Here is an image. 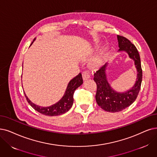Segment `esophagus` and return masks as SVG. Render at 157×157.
<instances>
[{
	"instance_id": "obj_1",
	"label": "esophagus",
	"mask_w": 157,
	"mask_h": 157,
	"mask_svg": "<svg viewBox=\"0 0 157 157\" xmlns=\"http://www.w3.org/2000/svg\"><path fill=\"white\" fill-rule=\"evenodd\" d=\"M82 76H83V78L84 80H87L90 78V74L89 73L88 71H84L83 73H82Z\"/></svg>"
}]
</instances>
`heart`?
Returning a JSON list of instances; mask_svg holds the SVG:
<instances>
[{
    "mask_svg": "<svg viewBox=\"0 0 157 157\" xmlns=\"http://www.w3.org/2000/svg\"><path fill=\"white\" fill-rule=\"evenodd\" d=\"M106 51H107V48H104L102 49V53L104 54Z\"/></svg>",
    "mask_w": 157,
    "mask_h": 157,
    "instance_id": "obj_1",
    "label": "heart"
}]
</instances>
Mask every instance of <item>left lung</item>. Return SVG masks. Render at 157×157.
I'll use <instances>...</instances> for the list:
<instances>
[{"instance_id": "left-lung-1", "label": "left lung", "mask_w": 157, "mask_h": 157, "mask_svg": "<svg viewBox=\"0 0 157 157\" xmlns=\"http://www.w3.org/2000/svg\"><path fill=\"white\" fill-rule=\"evenodd\" d=\"M117 39L118 52H126L129 58L134 60L137 77L135 84L130 90L121 93L113 89L108 82L106 75V68L108 65L107 63L94 74L93 80L97 87L96 101L102 109L112 113L122 111L135 102L140 91L142 79L140 58L137 49L128 39L122 36L117 35Z\"/></svg>"}]
</instances>
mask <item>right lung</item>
<instances>
[{
	"label": "right lung",
	"instance_id": "1",
	"mask_svg": "<svg viewBox=\"0 0 157 157\" xmlns=\"http://www.w3.org/2000/svg\"><path fill=\"white\" fill-rule=\"evenodd\" d=\"M35 39L33 40V41H35ZM33 41L31 44V45L32 44ZM82 74L80 73L77 77H75L70 81V82L67 84L64 95L59 101L53 105L48 106V107H42V106L35 104L28 98V97L26 95V94L24 93V95L26 98L27 101L31 107L36 111L40 113L41 114L52 117L57 116L65 113L72 107L73 103L74 92L79 86L82 84Z\"/></svg>",
	"mask_w": 157,
	"mask_h": 157
}]
</instances>
